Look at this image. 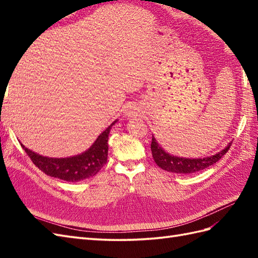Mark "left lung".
Wrapping results in <instances>:
<instances>
[{
  "instance_id": "left-lung-1",
  "label": "left lung",
  "mask_w": 258,
  "mask_h": 258,
  "mask_svg": "<svg viewBox=\"0 0 258 258\" xmlns=\"http://www.w3.org/2000/svg\"><path fill=\"white\" fill-rule=\"evenodd\" d=\"M232 145V142L229 143L223 151L218 152L217 154L212 155L210 157L204 158H183L177 157L174 155H169L164 151L162 147L158 145L154 136H152V144L151 151L152 156L154 158L155 163L157 164L164 171L176 173V174H191L202 171L208 166H212L222 158L223 155H225L228 152L229 147Z\"/></svg>"
}]
</instances>
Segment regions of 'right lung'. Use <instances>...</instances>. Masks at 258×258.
I'll return each instance as SVG.
<instances>
[{"label":"right lung","mask_w":258,"mask_h":258,"mask_svg":"<svg viewBox=\"0 0 258 258\" xmlns=\"http://www.w3.org/2000/svg\"><path fill=\"white\" fill-rule=\"evenodd\" d=\"M116 122V120H115ZM112 123L104 132L98 136L89 150L80 155L67 158H50L36 154V153L27 150L21 144L25 153L34 163V165L40 168L43 173L48 176L59 178L67 182H79L94 176L107 162L108 151V134L111 127L115 124Z\"/></svg>","instance_id":"obj_1"}]
</instances>
